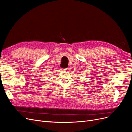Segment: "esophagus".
<instances>
[{"mask_svg":"<svg viewBox=\"0 0 132 132\" xmlns=\"http://www.w3.org/2000/svg\"><path fill=\"white\" fill-rule=\"evenodd\" d=\"M63 70H69V68H63Z\"/></svg>","mask_w":132,"mask_h":132,"instance_id":"34e87169","label":"esophagus"}]
</instances>
